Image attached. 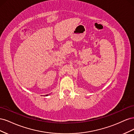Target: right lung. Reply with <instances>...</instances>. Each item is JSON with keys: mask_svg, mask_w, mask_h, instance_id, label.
<instances>
[{"mask_svg": "<svg viewBox=\"0 0 134 134\" xmlns=\"http://www.w3.org/2000/svg\"><path fill=\"white\" fill-rule=\"evenodd\" d=\"M48 96V94H47V95H46V96Z\"/></svg>", "mask_w": 134, "mask_h": 134, "instance_id": "obj_1", "label": "right lung"}]
</instances>
